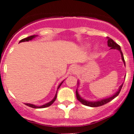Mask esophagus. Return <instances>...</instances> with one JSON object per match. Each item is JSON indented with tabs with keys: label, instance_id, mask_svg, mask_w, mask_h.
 Masks as SVG:
<instances>
[{
	"label": "esophagus",
	"instance_id": "1",
	"mask_svg": "<svg viewBox=\"0 0 134 134\" xmlns=\"http://www.w3.org/2000/svg\"><path fill=\"white\" fill-rule=\"evenodd\" d=\"M77 71V68L76 66H73L72 67H71V72H72V73H76V71Z\"/></svg>",
	"mask_w": 134,
	"mask_h": 134
}]
</instances>
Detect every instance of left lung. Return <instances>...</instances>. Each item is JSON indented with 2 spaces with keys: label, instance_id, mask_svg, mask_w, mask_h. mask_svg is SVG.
Returning a JSON list of instances; mask_svg holds the SVG:
<instances>
[{
  "label": "left lung",
  "instance_id": "left-lung-1",
  "mask_svg": "<svg viewBox=\"0 0 134 134\" xmlns=\"http://www.w3.org/2000/svg\"><path fill=\"white\" fill-rule=\"evenodd\" d=\"M107 38H108V47H110V49H116V50H118L119 52H120V53H121V55L122 60L123 61V63H124L125 66V62L124 57H123V54H122V51H121L120 46H119L116 43L114 42V41H113L112 39H110V37H107ZM122 84H122L121 86H119V90H118L115 93H114V95H112L111 97H107V98L97 100V101H93V102L88 101V100L84 99H83L82 97H81V96L79 95V93H78V91H77V88L76 91V97H77V100H78L80 102H81V103H82L83 105H87V106H90V107H99V106H101V105H104V104H105V103H108V102H110V101H112V99H114L115 97H116L119 95L120 91H121V88H122ZM77 85H79V82H77Z\"/></svg>",
  "mask_w": 134,
  "mask_h": 134
}]
</instances>
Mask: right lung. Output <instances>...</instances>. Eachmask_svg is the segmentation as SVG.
Instances as JSON below:
<instances>
[{
    "label": "right lung",
    "instance_id": "1",
    "mask_svg": "<svg viewBox=\"0 0 134 134\" xmlns=\"http://www.w3.org/2000/svg\"><path fill=\"white\" fill-rule=\"evenodd\" d=\"M36 37H37V35L30 36V37H28L25 38V39H22V40H20V42H24V41H31V40L33 39H34V38H35ZM63 82H60V84H59V85H58V88H57V91H58V88H60V86H61V84H63ZM57 93H56V95H55V96H54V98H53V99L51 100V101H50V102H48V103H45V104H43V105H40V106H38V105H34V104H31V103H25V104L26 105H28V106H29V107L33 108H43L48 107V106H50V105H51L52 104V103H53L54 102V101H55V100H56V99H57Z\"/></svg>",
    "mask_w": 134,
    "mask_h": 134
}]
</instances>
